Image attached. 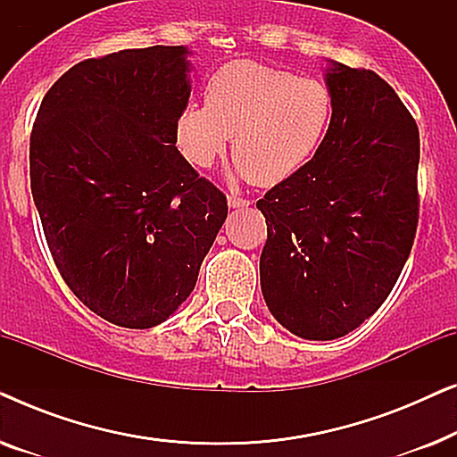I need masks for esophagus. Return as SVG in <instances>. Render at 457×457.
Instances as JSON below:
<instances>
[{
    "mask_svg": "<svg viewBox=\"0 0 457 457\" xmlns=\"http://www.w3.org/2000/svg\"><path fill=\"white\" fill-rule=\"evenodd\" d=\"M247 205H249L247 199H241V197H237V195H230L228 197V208L237 210V208H247Z\"/></svg>",
    "mask_w": 457,
    "mask_h": 457,
    "instance_id": "esophagus-1",
    "label": "esophagus"
}]
</instances>
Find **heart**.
Masks as SVG:
<instances>
[{"mask_svg":"<svg viewBox=\"0 0 457 457\" xmlns=\"http://www.w3.org/2000/svg\"><path fill=\"white\" fill-rule=\"evenodd\" d=\"M333 120V96L316 79L235 60L205 83V104L179 112L174 135L191 164L208 168L233 137L235 172L270 187L291 179L318 154Z\"/></svg>","mask_w":457,"mask_h":457,"instance_id":"1","label":"heart"}]
</instances>
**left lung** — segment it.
I'll return each mask as SVG.
<instances>
[{
  "mask_svg": "<svg viewBox=\"0 0 457 457\" xmlns=\"http://www.w3.org/2000/svg\"><path fill=\"white\" fill-rule=\"evenodd\" d=\"M327 64V139L255 204L268 227L262 295L278 324L310 341L345 337L380 308L418 222L414 118L377 72Z\"/></svg>",
  "mask_w": 457,
  "mask_h": 457,
  "instance_id": "1",
  "label": "left lung"
}]
</instances>
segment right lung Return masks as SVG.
Listing matches in <instances>:
<instances>
[{
  "mask_svg": "<svg viewBox=\"0 0 457 457\" xmlns=\"http://www.w3.org/2000/svg\"><path fill=\"white\" fill-rule=\"evenodd\" d=\"M191 54L154 46L79 62L43 97L30 135V191L55 266L124 328H152L187 302L228 214L177 149Z\"/></svg>",
  "mask_w": 457,
  "mask_h": 457,
  "instance_id": "right-lung-1",
  "label": "right lung"
}]
</instances>
